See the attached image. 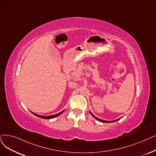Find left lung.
<instances>
[{
    "mask_svg": "<svg viewBox=\"0 0 156 156\" xmlns=\"http://www.w3.org/2000/svg\"><path fill=\"white\" fill-rule=\"evenodd\" d=\"M90 114L92 115L96 119H97L98 120H99V121H100V122H105V123H109V122H115V121H117V120H119L120 119H117V120H113V121H107V120H102V119H99V118H98V117H96V116H94V115L91 113V112H90Z\"/></svg>",
    "mask_w": 156,
    "mask_h": 156,
    "instance_id": "left-lung-1",
    "label": "left lung"
}]
</instances>
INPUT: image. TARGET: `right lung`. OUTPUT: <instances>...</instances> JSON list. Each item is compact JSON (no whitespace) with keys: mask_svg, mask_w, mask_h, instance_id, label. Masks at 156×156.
Instances as JSON below:
<instances>
[{"mask_svg":"<svg viewBox=\"0 0 156 156\" xmlns=\"http://www.w3.org/2000/svg\"><path fill=\"white\" fill-rule=\"evenodd\" d=\"M64 111V110H63L62 112H60V113H57V114L53 115H50V116H41V115H37V114H36V113H33V114H34L36 116H37V117H40V118L45 119H53V118H55V117L58 116L59 115H60L62 113H63Z\"/></svg>","mask_w":156,"mask_h":156,"instance_id":"obj_1","label":"right lung"}]
</instances>
